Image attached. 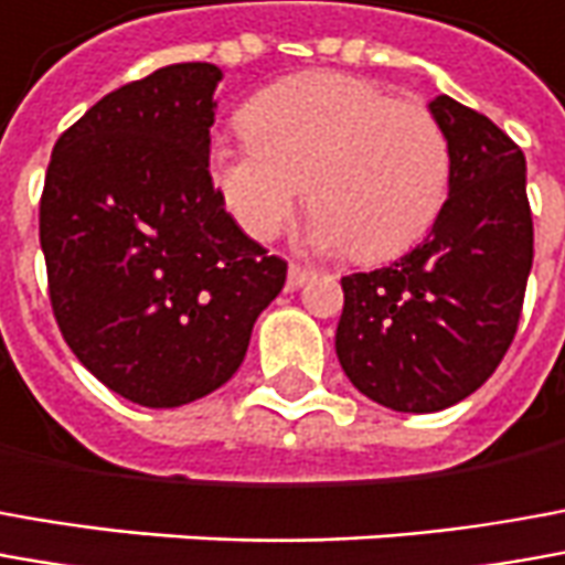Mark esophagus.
Returning <instances> with one entry per match:
<instances>
[{"label": "esophagus", "mask_w": 565, "mask_h": 565, "mask_svg": "<svg viewBox=\"0 0 565 565\" xmlns=\"http://www.w3.org/2000/svg\"><path fill=\"white\" fill-rule=\"evenodd\" d=\"M313 276V270H307V267H301V264H289V276H286V286L289 289H301L307 279Z\"/></svg>", "instance_id": "esophagus-1"}]
</instances>
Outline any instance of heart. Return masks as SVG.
I'll list each match as a JSON object with an SVG mask.
<instances>
[{
    "label": "heart",
    "mask_w": 565,
    "mask_h": 565,
    "mask_svg": "<svg viewBox=\"0 0 565 565\" xmlns=\"http://www.w3.org/2000/svg\"><path fill=\"white\" fill-rule=\"evenodd\" d=\"M248 141H221L209 174L252 239H274L301 200L305 243L387 260L434 227L452 181V153L434 113L394 100L348 73L276 82L243 110Z\"/></svg>",
    "instance_id": "heart-1"
}]
</instances>
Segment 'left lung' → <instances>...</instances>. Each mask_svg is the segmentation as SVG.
Wrapping results in <instances>:
<instances>
[{
  "mask_svg": "<svg viewBox=\"0 0 565 565\" xmlns=\"http://www.w3.org/2000/svg\"><path fill=\"white\" fill-rule=\"evenodd\" d=\"M427 110L452 153L449 200L427 239L394 264L341 279L334 353L350 384L394 412H439L508 353L532 270L526 157L449 95Z\"/></svg>",
  "mask_w": 565,
  "mask_h": 565,
  "instance_id": "1",
  "label": "left lung"
}]
</instances>
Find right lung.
I'll use <instances>...</instances> for the list:
<instances>
[{
  "label": "right lung",
  "mask_w": 565,
  "mask_h": 565,
  "mask_svg": "<svg viewBox=\"0 0 565 565\" xmlns=\"http://www.w3.org/2000/svg\"><path fill=\"white\" fill-rule=\"evenodd\" d=\"M215 64L100 97L54 143L39 243L57 326L113 394L174 408L243 365L286 260L239 231L209 174Z\"/></svg>",
  "instance_id": "1"
}]
</instances>
